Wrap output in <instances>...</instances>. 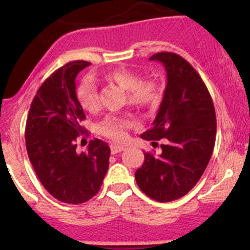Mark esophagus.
<instances>
[{"mask_svg":"<svg viewBox=\"0 0 250 250\" xmlns=\"http://www.w3.org/2000/svg\"><path fill=\"white\" fill-rule=\"evenodd\" d=\"M125 146L123 145H120V144H115V143H112L110 145V150H111V153H113V155H115V153H118V152H121V151H123L125 150Z\"/></svg>","mask_w":250,"mask_h":250,"instance_id":"34e87169","label":"esophagus"}]
</instances>
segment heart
Instances as JSON below:
<instances>
[{
	"instance_id": "heart-1",
	"label": "heart",
	"mask_w": 250,
	"mask_h": 250,
	"mask_svg": "<svg viewBox=\"0 0 250 250\" xmlns=\"http://www.w3.org/2000/svg\"><path fill=\"white\" fill-rule=\"evenodd\" d=\"M103 77L125 89L128 103L135 107H153L162 98V90L155 80L140 78V75L133 70L118 67L105 72ZM76 97L80 105L85 111L97 110L98 88L93 78L85 77L81 81L76 88ZM132 125V121L127 116L107 115L98 123L97 130L104 137L122 140Z\"/></svg>"
}]
</instances>
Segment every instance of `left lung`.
<instances>
[{
	"label": "left lung",
	"instance_id": "left-lung-1",
	"mask_svg": "<svg viewBox=\"0 0 250 250\" xmlns=\"http://www.w3.org/2000/svg\"><path fill=\"white\" fill-rule=\"evenodd\" d=\"M150 60L163 62L167 85L152 127L140 137L161 144L162 152H144L135 172L138 186L157 202L185 196L201 179L214 150L216 117L208 88L183 57L160 52Z\"/></svg>",
	"mask_w": 250,
	"mask_h": 250
}]
</instances>
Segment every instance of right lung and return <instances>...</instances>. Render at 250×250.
<instances>
[{
    "instance_id": "1",
    "label": "right lung",
    "mask_w": 250,
    "mask_h": 250,
    "mask_svg": "<svg viewBox=\"0 0 250 250\" xmlns=\"http://www.w3.org/2000/svg\"><path fill=\"white\" fill-rule=\"evenodd\" d=\"M89 64L76 60L55 70L37 90L25 127L27 155L37 178L53 197L69 204L94 197L109 169L110 147L105 141L90 140L87 152L76 151L85 115L75 80Z\"/></svg>"
}]
</instances>
